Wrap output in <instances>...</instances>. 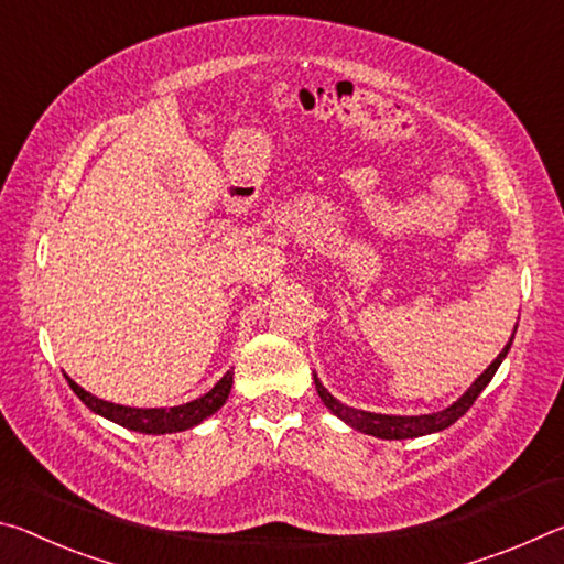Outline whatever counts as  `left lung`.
<instances>
[{
	"instance_id": "1",
	"label": "left lung",
	"mask_w": 564,
	"mask_h": 564,
	"mask_svg": "<svg viewBox=\"0 0 564 564\" xmlns=\"http://www.w3.org/2000/svg\"><path fill=\"white\" fill-rule=\"evenodd\" d=\"M517 329V327H514ZM514 335L510 337V343L505 345V349L500 355H497L495 362L485 369L482 375L477 377L473 382V387L459 397V400L452 404V408L442 410V412H432V414H420V417H394V414H375V412H365V410H355V408H347L339 400H335L322 382L315 377V384H317V394L319 400L327 404V410H332L337 414L339 420H345L347 424H352L355 430L365 432V435H375V437H382V440H410V437H422V435H430V432H440L449 427V424H455L463 414L473 408L475 400L479 397V392L485 390L487 384L497 372V367L502 365L505 355L510 352V345H512Z\"/></svg>"
}]
</instances>
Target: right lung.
Here are the masks:
<instances>
[{
    "mask_svg": "<svg viewBox=\"0 0 564 564\" xmlns=\"http://www.w3.org/2000/svg\"><path fill=\"white\" fill-rule=\"evenodd\" d=\"M67 382L72 387V392L77 394L91 412L101 414V417L122 424L127 430L144 432V435H164V432H182V430L195 427L197 422L209 417V414H215L221 404L227 402L229 390H232V372L221 377V380L212 387L207 394H202L199 400H192L187 404H180V408H170V410L124 408V404L105 402L99 400V397L89 394L87 390H82L77 382H72L69 377Z\"/></svg>",
    "mask_w": 564,
    "mask_h": 564,
    "instance_id": "obj_1",
    "label": "right lung"
}]
</instances>
